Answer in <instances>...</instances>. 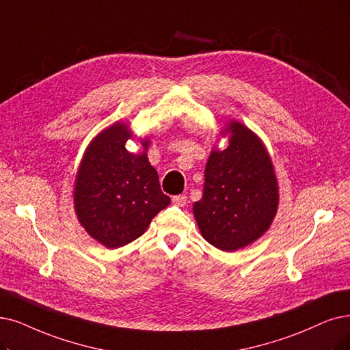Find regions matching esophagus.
<instances>
[{
    "label": "esophagus",
    "instance_id": "1",
    "mask_svg": "<svg viewBox=\"0 0 350 350\" xmlns=\"http://www.w3.org/2000/svg\"><path fill=\"white\" fill-rule=\"evenodd\" d=\"M187 195H175V197H172V204L176 205V206H184L187 204Z\"/></svg>",
    "mask_w": 350,
    "mask_h": 350
}]
</instances>
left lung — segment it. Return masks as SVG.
Segmentation results:
<instances>
[{
  "mask_svg": "<svg viewBox=\"0 0 350 350\" xmlns=\"http://www.w3.org/2000/svg\"><path fill=\"white\" fill-rule=\"evenodd\" d=\"M228 131V148L209 155L202 198L193 204V215L209 244L235 251L269 230L278 193L273 163L260 139L239 122Z\"/></svg>",
  "mask_w": 350,
  "mask_h": 350,
  "instance_id": "8db88e82",
  "label": "left lung"
}]
</instances>
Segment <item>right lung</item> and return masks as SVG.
<instances>
[{"mask_svg": "<svg viewBox=\"0 0 350 350\" xmlns=\"http://www.w3.org/2000/svg\"><path fill=\"white\" fill-rule=\"evenodd\" d=\"M128 126L116 123L93 139L76 179L75 208L94 240L119 248L141 237L152 218L171 202L146 153L124 148ZM149 142H144L145 149Z\"/></svg>", "mask_w": 350, "mask_h": 350, "instance_id": "1", "label": "right lung"}]
</instances>
